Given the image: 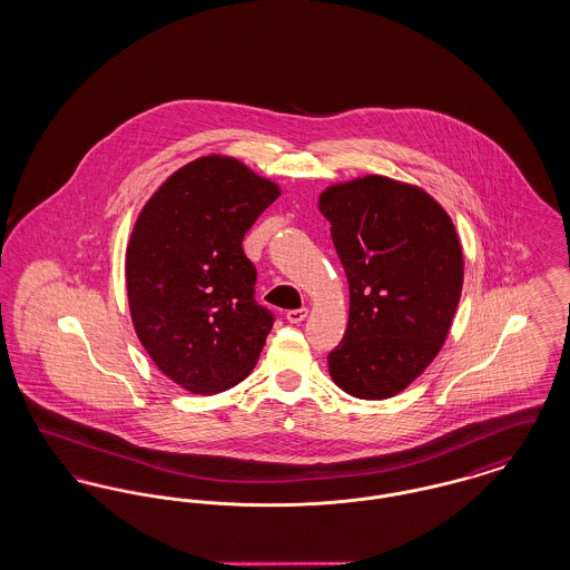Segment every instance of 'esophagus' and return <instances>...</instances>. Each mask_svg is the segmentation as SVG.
I'll use <instances>...</instances> for the list:
<instances>
[{
  "label": "esophagus",
  "instance_id": "obj_1",
  "mask_svg": "<svg viewBox=\"0 0 570 570\" xmlns=\"http://www.w3.org/2000/svg\"><path fill=\"white\" fill-rule=\"evenodd\" d=\"M305 316H307V307H301V309H291V312H286V321H288V323H293V325L303 323V321H305Z\"/></svg>",
  "mask_w": 570,
  "mask_h": 570
}]
</instances>
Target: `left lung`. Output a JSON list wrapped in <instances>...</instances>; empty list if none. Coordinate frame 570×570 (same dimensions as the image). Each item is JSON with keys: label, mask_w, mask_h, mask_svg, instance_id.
Segmentation results:
<instances>
[{"label": "left lung", "mask_w": 570, "mask_h": 570, "mask_svg": "<svg viewBox=\"0 0 570 570\" xmlns=\"http://www.w3.org/2000/svg\"><path fill=\"white\" fill-rule=\"evenodd\" d=\"M318 209L351 288L328 374L358 400L393 397L428 370L453 325L463 286L453 219L428 191L382 175L328 186Z\"/></svg>", "instance_id": "8db88e82"}]
</instances>
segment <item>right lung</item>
<instances>
[{
    "instance_id": "1",
    "label": "right lung",
    "mask_w": 570,
    "mask_h": 570,
    "mask_svg": "<svg viewBox=\"0 0 570 570\" xmlns=\"http://www.w3.org/2000/svg\"><path fill=\"white\" fill-rule=\"evenodd\" d=\"M277 196V184L214 154L175 170L136 219L126 249L136 335L164 376L194 395L249 376L272 331L242 242Z\"/></svg>"
}]
</instances>
